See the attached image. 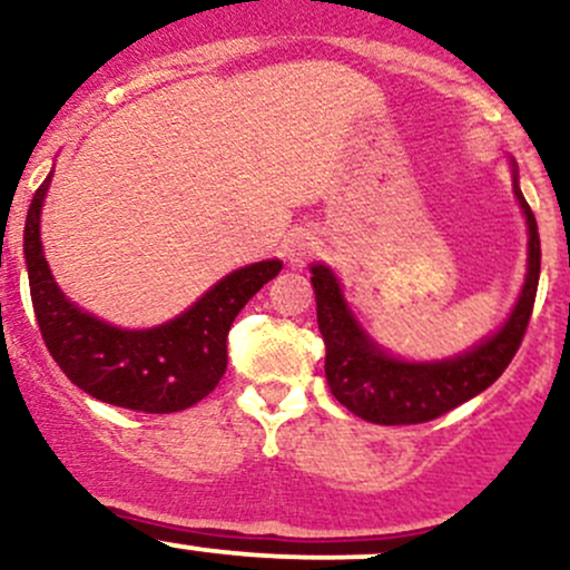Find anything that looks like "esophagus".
I'll return each instance as SVG.
<instances>
[{
    "instance_id": "obj_1",
    "label": "esophagus",
    "mask_w": 570,
    "mask_h": 570,
    "mask_svg": "<svg viewBox=\"0 0 570 570\" xmlns=\"http://www.w3.org/2000/svg\"><path fill=\"white\" fill-rule=\"evenodd\" d=\"M312 250H315V236H312L309 232H298L296 236H291V239H287V258H291L293 264L304 261Z\"/></svg>"
}]
</instances>
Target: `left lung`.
<instances>
[{"label": "left lung", "instance_id": "8db88e82", "mask_svg": "<svg viewBox=\"0 0 570 570\" xmlns=\"http://www.w3.org/2000/svg\"><path fill=\"white\" fill-rule=\"evenodd\" d=\"M514 196L528 217V277L514 312L495 336L444 363H404L382 353L350 315L334 274L312 266L317 325L325 342V380L342 406L376 425H417L474 399L507 371L525 338L541 274L539 226L514 177Z\"/></svg>", "mask_w": 570, "mask_h": 570}]
</instances>
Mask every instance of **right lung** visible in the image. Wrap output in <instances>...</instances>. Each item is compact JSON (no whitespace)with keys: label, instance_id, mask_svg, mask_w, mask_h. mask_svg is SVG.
<instances>
[{"label":"right lung","instance_id":"right-lung-1","mask_svg":"<svg viewBox=\"0 0 570 570\" xmlns=\"http://www.w3.org/2000/svg\"><path fill=\"white\" fill-rule=\"evenodd\" d=\"M50 175L27 215L23 255L37 325L67 380L105 404L169 414L199 404L228 366V331L255 293L279 274V261H261L220 279L185 315L150 331H124L69 304L50 277L40 242V213Z\"/></svg>","mask_w":570,"mask_h":570}]
</instances>
